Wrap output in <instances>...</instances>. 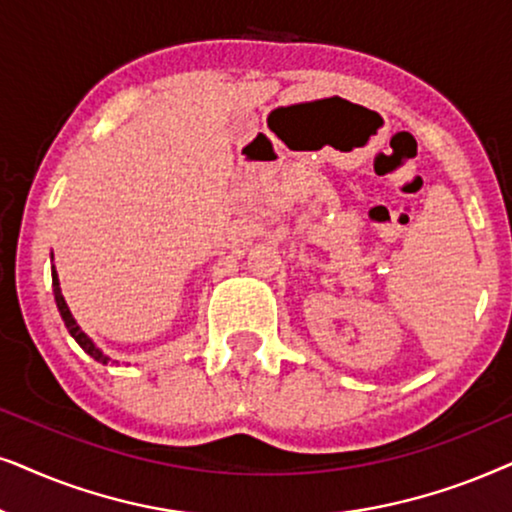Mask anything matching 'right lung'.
I'll use <instances>...</instances> for the list:
<instances>
[{
	"mask_svg": "<svg viewBox=\"0 0 512 512\" xmlns=\"http://www.w3.org/2000/svg\"><path fill=\"white\" fill-rule=\"evenodd\" d=\"M53 295H56V304H58V311H60V316H63V320H65V327L67 330H70V335L74 337V342H77L81 349H84L88 356L91 358H95L98 360V363H102V365H107L109 363V358L105 356V353H102L98 346H95L91 339H88V335L84 330H81V327L77 325V320L72 318V313H70V306H67V302H65V297H63V292H60V281H58V274H56V269H53Z\"/></svg>",
	"mask_w": 512,
	"mask_h": 512,
	"instance_id": "add662e5",
	"label": "right lung"
}]
</instances>
